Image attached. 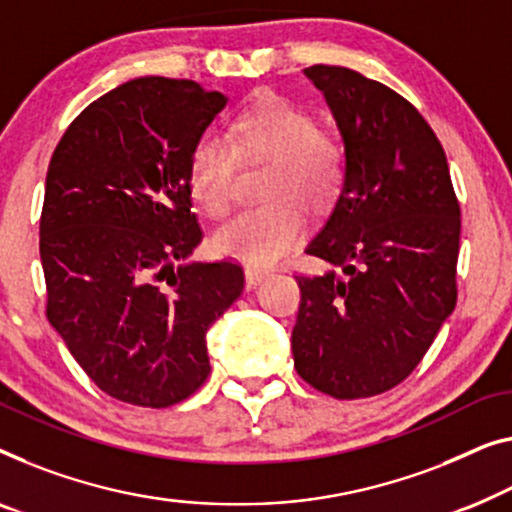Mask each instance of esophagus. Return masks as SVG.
I'll return each instance as SVG.
<instances>
[{
    "instance_id": "obj_1",
    "label": "esophagus",
    "mask_w": 512,
    "mask_h": 512,
    "mask_svg": "<svg viewBox=\"0 0 512 512\" xmlns=\"http://www.w3.org/2000/svg\"><path fill=\"white\" fill-rule=\"evenodd\" d=\"M270 270H263V268H254V265H247V268H244V279H247V286L249 288H256V286H261L265 279H270Z\"/></svg>"
}]
</instances>
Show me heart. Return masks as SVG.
I'll use <instances>...</instances> for the list:
<instances>
[{
  "label": "heart",
  "instance_id": "1",
  "mask_svg": "<svg viewBox=\"0 0 512 512\" xmlns=\"http://www.w3.org/2000/svg\"><path fill=\"white\" fill-rule=\"evenodd\" d=\"M238 159L268 161L263 196L268 203L249 207L214 233L221 256L265 268L300 242L309 212H325L344 184V147L298 103L263 94L233 117L226 140L203 136L189 154V189L212 217L226 214Z\"/></svg>",
  "mask_w": 512,
  "mask_h": 512
}]
</instances>
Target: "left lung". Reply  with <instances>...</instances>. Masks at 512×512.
Here are the masks:
<instances>
[{"mask_svg": "<svg viewBox=\"0 0 512 512\" xmlns=\"http://www.w3.org/2000/svg\"><path fill=\"white\" fill-rule=\"evenodd\" d=\"M344 140L346 175L298 279V374L337 399L395 388L457 302L459 203L446 152L404 96L344 66L305 69Z\"/></svg>", "mask_w": 512, "mask_h": 512, "instance_id": "1", "label": "left lung"}]
</instances>
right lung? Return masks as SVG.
<instances>
[{
  "instance_id": "obj_1",
  "label": "right lung",
  "mask_w": 512,
  "mask_h": 512,
  "mask_svg": "<svg viewBox=\"0 0 512 512\" xmlns=\"http://www.w3.org/2000/svg\"><path fill=\"white\" fill-rule=\"evenodd\" d=\"M226 101L194 80H129L90 103L50 159L48 321L120 402L164 409L201 388L205 332L244 288L238 263L189 261L203 240L189 154Z\"/></svg>"
}]
</instances>
